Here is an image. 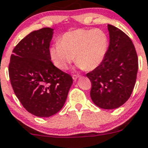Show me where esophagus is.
I'll return each instance as SVG.
<instances>
[{
    "mask_svg": "<svg viewBox=\"0 0 148 148\" xmlns=\"http://www.w3.org/2000/svg\"><path fill=\"white\" fill-rule=\"evenodd\" d=\"M80 77V75H73V79L74 80H76L78 77Z\"/></svg>",
    "mask_w": 148,
    "mask_h": 148,
    "instance_id": "esophagus-1",
    "label": "esophagus"
}]
</instances>
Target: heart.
<instances>
[{
	"label": "heart",
	"instance_id": "heart-1",
	"mask_svg": "<svg viewBox=\"0 0 148 148\" xmlns=\"http://www.w3.org/2000/svg\"><path fill=\"white\" fill-rule=\"evenodd\" d=\"M109 39L100 29H75L65 32L58 38V43L51 45L49 55L55 66L66 70L74 60L80 69L92 71L106 56Z\"/></svg>",
	"mask_w": 148,
	"mask_h": 148
}]
</instances>
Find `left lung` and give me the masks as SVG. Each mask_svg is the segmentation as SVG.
Returning a JSON list of instances; mask_svg holds the SVG:
<instances>
[{"instance_id": "left-lung-1", "label": "left lung", "mask_w": 148, "mask_h": 148, "mask_svg": "<svg viewBox=\"0 0 148 148\" xmlns=\"http://www.w3.org/2000/svg\"><path fill=\"white\" fill-rule=\"evenodd\" d=\"M110 43L102 63L86 74L92 85L90 97L103 109H115L130 97L136 82L138 58L130 38L112 25H108Z\"/></svg>"}]
</instances>
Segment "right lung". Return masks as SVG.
<instances>
[{
    "instance_id": "obj_1",
    "label": "right lung",
    "mask_w": 148,
    "mask_h": 148,
    "mask_svg": "<svg viewBox=\"0 0 148 148\" xmlns=\"http://www.w3.org/2000/svg\"><path fill=\"white\" fill-rule=\"evenodd\" d=\"M53 29L31 32L14 48L8 67L16 97L28 112L50 117L63 107L73 78L56 68L49 55Z\"/></svg>"
}]
</instances>
